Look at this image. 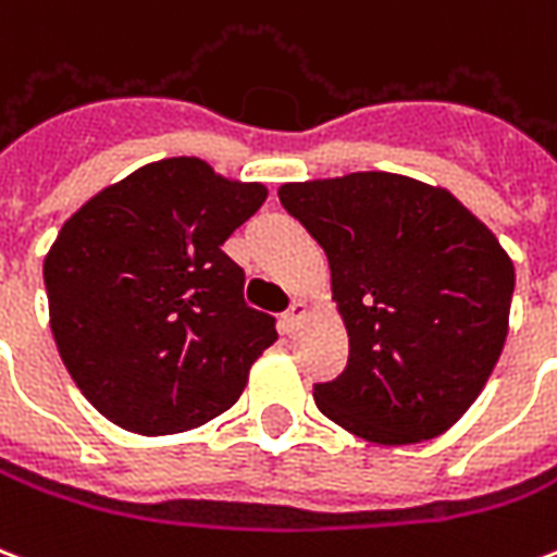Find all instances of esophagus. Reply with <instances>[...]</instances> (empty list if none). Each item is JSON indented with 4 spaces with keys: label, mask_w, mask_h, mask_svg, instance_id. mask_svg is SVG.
<instances>
[{
    "label": "esophagus",
    "mask_w": 557,
    "mask_h": 557,
    "mask_svg": "<svg viewBox=\"0 0 557 557\" xmlns=\"http://www.w3.org/2000/svg\"><path fill=\"white\" fill-rule=\"evenodd\" d=\"M304 315H307V304L304 300H292V307L283 312V324H286V330H295L297 321Z\"/></svg>",
    "instance_id": "esophagus-1"
}]
</instances>
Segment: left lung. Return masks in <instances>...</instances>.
Returning <instances> with one entry per match:
<instances>
[{"label":"left lung","instance_id":"1","mask_svg":"<svg viewBox=\"0 0 557 557\" xmlns=\"http://www.w3.org/2000/svg\"><path fill=\"white\" fill-rule=\"evenodd\" d=\"M324 248L350 335L347 368L318 382L326 418L376 444L447 432L485 388L508 333L515 265L473 212L388 172L280 186Z\"/></svg>","mask_w":557,"mask_h":557}]
</instances>
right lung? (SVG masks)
<instances>
[{
	"mask_svg": "<svg viewBox=\"0 0 557 557\" xmlns=\"http://www.w3.org/2000/svg\"><path fill=\"white\" fill-rule=\"evenodd\" d=\"M262 201L265 186L172 157L101 189L61 227L42 262L54 342L116 426H201L239 400L277 342L274 315L245 304V271L222 250Z\"/></svg>",
	"mask_w": 557,
	"mask_h": 557,
	"instance_id": "1",
	"label": "right lung"
}]
</instances>
